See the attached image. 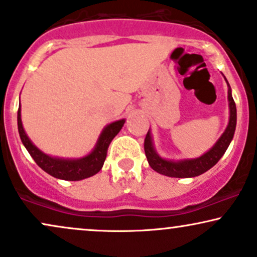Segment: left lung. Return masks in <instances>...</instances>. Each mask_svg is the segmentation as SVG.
<instances>
[{"mask_svg":"<svg viewBox=\"0 0 257 257\" xmlns=\"http://www.w3.org/2000/svg\"><path fill=\"white\" fill-rule=\"evenodd\" d=\"M225 81L227 83V99H228V109H230V117H228V123L225 132L222 133L221 137L218 139V141L213 145V147L202 156L197 157V158L191 159H181V160H170L160 157L157 153L156 148H154L152 134H151V129L148 131L146 139H145V153H146L147 162L150 166L154 171L158 174L169 176V177L176 178H189L196 177L205 174L209 169L217 164L224 153L226 152L227 147L230 146L231 141H232L234 131H236L237 124V110L236 104L231 93V87L228 85L226 78L224 76Z\"/></svg>","mask_w":257,"mask_h":257,"instance_id":"left-lung-1","label":"left lung"}]
</instances>
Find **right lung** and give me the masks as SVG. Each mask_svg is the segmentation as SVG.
<instances>
[{
	"instance_id": "obj_1",
	"label": "right lung",
	"mask_w": 257,
	"mask_h": 257,
	"mask_svg": "<svg viewBox=\"0 0 257 257\" xmlns=\"http://www.w3.org/2000/svg\"><path fill=\"white\" fill-rule=\"evenodd\" d=\"M125 119H118L110 124L105 125L99 135L97 144L93 150L87 156L82 158H58V157H51L40 151L38 147L31 141L25 132L23 122H21V105L19 104L18 110V129H19L20 139L23 141L25 148L29 151L37 165L40 169L44 170L52 177L64 179V181H81V179L88 178L91 176L98 174L103 168L105 158L107 154V148L113 138L118 134L122 126L124 125Z\"/></svg>"
}]
</instances>
